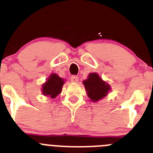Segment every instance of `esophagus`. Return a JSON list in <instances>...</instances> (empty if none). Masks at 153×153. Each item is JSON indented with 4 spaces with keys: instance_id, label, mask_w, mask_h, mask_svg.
Masks as SVG:
<instances>
[{
    "instance_id": "esophagus-1",
    "label": "esophagus",
    "mask_w": 153,
    "mask_h": 153,
    "mask_svg": "<svg viewBox=\"0 0 153 153\" xmlns=\"http://www.w3.org/2000/svg\"><path fill=\"white\" fill-rule=\"evenodd\" d=\"M78 77L76 76H72L71 77H70V81L72 82V83H77L78 82Z\"/></svg>"
}]
</instances>
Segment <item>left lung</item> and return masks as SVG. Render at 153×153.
I'll return each mask as SVG.
<instances>
[{
	"instance_id": "1",
	"label": "left lung",
	"mask_w": 153,
	"mask_h": 153,
	"mask_svg": "<svg viewBox=\"0 0 153 153\" xmlns=\"http://www.w3.org/2000/svg\"><path fill=\"white\" fill-rule=\"evenodd\" d=\"M86 90V94L92 102H98L108 95L111 86L104 81L97 73H91L87 79L83 81Z\"/></svg>"
}]
</instances>
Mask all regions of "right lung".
<instances>
[{"label":"right lung","mask_w":153,"mask_h":153,"mask_svg":"<svg viewBox=\"0 0 153 153\" xmlns=\"http://www.w3.org/2000/svg\"><path fill=\"white\" fill-rule=\"evenodd\" d=\"M64 83V79L60 78L57 74H51L45 83L42 85V93L46 97L54 99L58 94L61 93Z\"/></svg>","instance_id":"1"}]
</instances>
